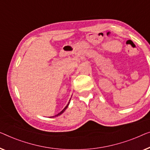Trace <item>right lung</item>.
Returning a JSON list of instances; mask_svg holds the SVG:
<instances>
[{"label": "right lung", "instance_id": "obj_1", "mask_svg": "<svg viewBox=\"0 0 150 150\" xmlns=\"http://www.w3.org/2000/svg\"><path fill=\"white\" fill-rule=\"evenodd\" d=\"M69 101H70V100H69ZM69 103H68V104H67V106H65V108H64L63 109V110H62L61 112H59V114H57V115L54 116V117H58V116L61 115V114H62V113H63V112H64V110H66V109H67V107H68V106H69Z\"/></svg>", "mask_w": 150, "mask_h": 150}]
</instances>
